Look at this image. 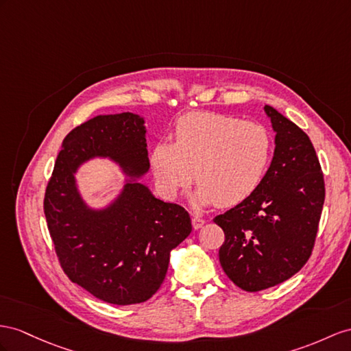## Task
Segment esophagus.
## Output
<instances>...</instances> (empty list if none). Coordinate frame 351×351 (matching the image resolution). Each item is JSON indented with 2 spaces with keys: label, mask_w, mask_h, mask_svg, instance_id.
<instances>
[{
  "label": "esophagus",
  "mask_w": 351,
  "mask_h": 351,
  "mask_svg": "<svg viewBox=\"0 0 351 351\" xmlns=\"http://www.w3.org/2000/svg\"><path fill=\"white\" fill-rule=\"evenodd\" d=\"M193 228L194 230H199V228H202L204 223H206V221L203 219V218H199V217H193Z\"/></svg>",
  "instance_id": "34e87169"
}]
</instances>
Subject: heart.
I'll return each instance as SVG.
<instances>
[{"label":"heart","instance_id":"heart-1","mask_svg":"<svg viewBox=\"0 0 351 351\" xmlns=\"http://www.w3.org/2000/svg\"><path fill=\"white\" fill-rule=\"evenodd\" d=\"M176 142L161 141L151 152L160 191L175 197L194 179V200L223 208L245 202L261 185L271 160V134L258 121L193 112L179 119Z\"/></svg>","mask_w":351,"mask_h":351}]
</instances>
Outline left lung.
Returning <instances> with one entry per match:
<instances>
[{
	"mask_svg": "<svg viewBox=\"0 0 351 351\" xmlns=\"http://www.w3.org/2000/svg\"><path fill=\"white\" fill-rule=\"evenodd\" d=\"M274 154L258 190L213 222L223 230V271L240 289L258 292L283 283L308 261L325 202L319 158L310 138L276 108Z\"/></svg>",
	"mask_w": 351,
	"mask_h": 351,
	"instance_id": "8db88e82",
	"label": "left lung"
}]
</instances>
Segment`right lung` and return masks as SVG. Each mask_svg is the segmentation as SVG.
Here are the masks:
<instances>
[{
    "mask_svg": "<svg viewBox=\"0 0 351 351\" xmlns=\"http://www.w3.org/2000/svg\"><path fill=\"white\" fill-rule=\"evenodd\" d=\"M145 119L96 115L66 134L44 197L59 261L71 282L115 305L149 300L163 283L170 252L190 236L188 212L157 199L141 182L148 173ZM110 159L125 175L121 193L96 208L75 175L88 160Z\"/></svg>",
    "mask_w": 351,
    "mask_h": 351,
    "instance_id": "right-lung-1",
    "label": "right lung"
}]
</instances>
